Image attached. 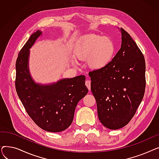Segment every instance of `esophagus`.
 <instances>
[{
  "label": "esophagus",
  "instance_id": "esophagus-1",
  "mask_svg": "<svg viewBox=\"0 0 159 159\" xmlns=\"http://www.w3.org/2000/svg\"><path fill=\"white\" fill-rule=\"evenodd\" d=\"M85 84H86V86H87V88H88V89H89V91H90V90H91V81L89 80H86Z\"/></svg>",
  "mask_w": 159,
  "mask_h": 159
}]
</instances>
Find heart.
I'll return each mask as SVG.
<instances>
[{"instance_id":"b5f03b06","label":"heart","mask_w":159,"mask_h":159,"mask_svg":"<svg viewBox=\"0 0 159 159\" xmlns=\"http://www.w3.org/2000/svg\"><path fill=\"white\" fill-rule=\"evenodd\" d=\"M115 53V46L111 39L92 35L81 42L75 55L79 60H88V65L91 69L101 70L112 61Z\"/></svg>"}]
</instances>
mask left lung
I'll return each instance as SVG.
<instances>
[{
	"label": "left lung",
	"instance_id": "obj_1",
	"mask_svg": "<svg viewBox=\"0 0 159 159\" xmlns=\"http://www.w3.org/2000/svg\"><path fill=\"white\" fill-rule=\"evenodd\" d=\"M122 44L110 64L89 73L98 119L106 128L118 129L135 115L146 87L143 53L129 33L120 28Z\"/></svg>",
	"mask_w": 159,
	"mask_h": 159
}]
</instances>
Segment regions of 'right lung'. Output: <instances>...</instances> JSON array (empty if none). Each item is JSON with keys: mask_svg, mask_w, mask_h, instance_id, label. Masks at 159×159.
Wrapping results in <instances>:
<instances>
[{"mask_svg": "<svg viewBox=\"0 0 159 159\" xmlns=\"http://www.w3.org/2000/svg\"><path fill=\"white\" fill-rule=\"evenodd\" d=\"M42 35L37 30L20 51L16 62L15 88L28 114L39 127L49 132H61L71 124L78 102L88 92L86 77L79 75L42 84L31 76L30 49Z\"/></svg>", "mask_w": 159, "mask_h": 159, "instance_id": "add662e5", "label": "right lung"}]
</instances>
